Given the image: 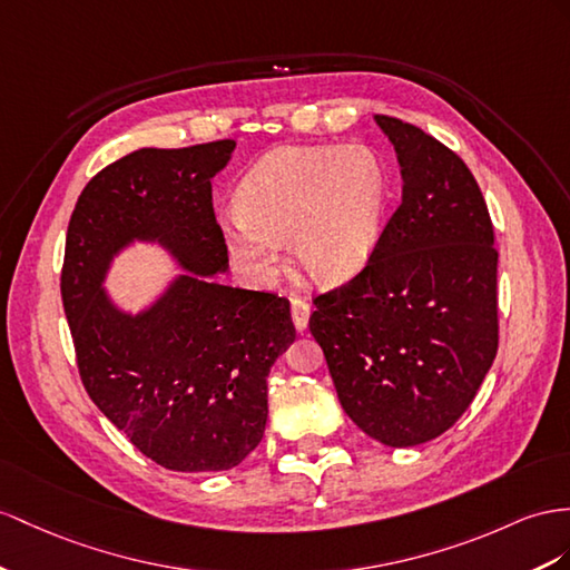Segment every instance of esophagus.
<instances>
[{"label": "esophagus", "mask_w": 570, "mask_h": 570, "mask_svg": "<svg viewBox=\"0 0 570 570\" xmlns=\"http://www.w3.org/2000/svg\"><path fill=\"white\" fill-rule=\"evenodd\" d=\"M291 317H294V325L298 332L308 327V317H311V305L303 298H291Z\"/></svg>", "instance_id": "1"}]
</instances>
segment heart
<instances>
[{
	"label": "heart",
	"mask_w": 570,
	"mask_h": 570,
	"mask_svg": "<svg viewBox=\"0 0 570 570\" xmlns=\"http://www.w3.org/2000/svg\"><path fill=\"white\" fill-rule=\"evenodd\" d=\"M390 202L387 168L368 146H284L245 175L238 209L224 218L230 253L272 274L291 238L298 267L337 286L363 267L381 238Z\"/></svg>",
	"instance_id": "obj_1"
}]
</instances>
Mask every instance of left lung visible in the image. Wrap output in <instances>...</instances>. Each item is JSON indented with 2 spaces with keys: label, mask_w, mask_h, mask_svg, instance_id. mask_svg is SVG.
<instances>
[{
  "label": "left lung",
  "mask_w": 570,
  "mask_h": 570,
  "mask_svg": "<svg viewBox=\"0 0 570 570\" xmlns=\"http://www.w3.org/2000/svg\"><path fill=\"white\" fill-rule=\"evenodd\" d=\"M402 166V202L346 284L313 298L344 412L375 441L412 448L472 404L499 348L493 226L464 160L410 122L375 115Z\"/></svg>",
  "instance_id": "1"
}]
</instances>
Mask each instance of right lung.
I'll use <instances>...</instances> for the list:
<instances>
[{
	"instance_id": "right-lung-1",
	"label": "right lung",
	"mask_w": 570,
	"mask_h": 570,
	"mask_svg": "<svg viewBox=\"0 0 570 570\" xmlns=\"http://www.w3.org/2000/svg\"><path fill=\"white\" fill-rule=\"evenodd\" d=\"M233 139L139 149L89 180L69 218L62 303L89 397L132 445L175 472H222L259 445L267 375L296 340L288 301L212 276L228 265L212 178ZM158 239L188 274L129 316L99 288L111 255Z\"/></svg>"
}]
</instances>
